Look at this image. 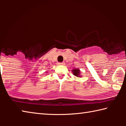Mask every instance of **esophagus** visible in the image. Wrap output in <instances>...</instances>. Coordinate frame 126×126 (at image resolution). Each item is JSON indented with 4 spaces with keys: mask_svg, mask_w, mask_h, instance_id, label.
I'll return each instance as SVG.
<instances>
[{
    "mask_svg": "<svg viewBox=\"0 0 126 126\" xmlns=\"http://www.w3.org/2000/svg\"><path fill=\"white\" fill-rule=\"evenodd\" d=\"M58 64L59 65H63L64 64V62H62V63H58Z\"/></svg>",
    "mask_w": 126,
    "mask_h": 126,
    "instance_id": "esophagus-1",
    "label": "esophagus"
}]
</instances>
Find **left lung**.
I'll return each mask as SVG.
<instances>
[{"label":"left lung","instance_id":"8db88e82","mask_svg":"<svg viewBox=\"0 0 126 126\" xmlns=\"http://www.w3.org/2000/svg\"><path fill=\"white\" fill-rule=\"evenodd\" d=\"M72 72H73L74 76L77 77H81V76H80V71L79 69H74L72 70Z\"/></svg>","mask_w":126,"mask_h":126}]
</instances>
